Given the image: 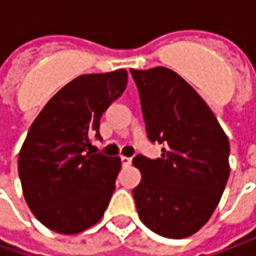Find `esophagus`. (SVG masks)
<instances>
[{
  "instance_id": "esophagus-1",
  "label": "esophagus",
  "mask_w": 256,
  "mask_h": 256,
  "mask_svg": "<svg viewBox=\"0 0 256 256\" xmlns=\"http://www.w3.org/2000/svg\"><path fill=\"white\" fill-rule=\"evenodd\" d=\"M131 162H132V158H130V156H121L122 166H128V165H131Z\"/></svg>"
}]
</instances>
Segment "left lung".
<instances>
[{"instance_id": "1", "label": "left lung", "mask_w": 256, "mask_h": 256, "mask_svg": "<svg viewBox=\"0 0 256 256\" xmlns=\"http://www.w3.org/2000/svg\"><path fill=\"white\" fill-rule=\"evenodd\" d=\"M146 135L165 145L161 158H134L142 180L132 191L141 221L181 240L201 230L230 176V141L196 91L172 70H131Z\"/></svg>"}]
</instances>
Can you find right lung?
Returning a JSON list of instances; mask_svg holds the SVG:
<instances>
[{"label": "right lung", "instance_id": "add662e5", "mask_svg": "<svg viewBox=\"0 0 256 256\" xmlns=\"http://www.w3.org/2000/svg\"><path fill=\"white\" fill-rule=\"evenodd\" d=\"M128 72L80 75L46 102L18 156L25 201L36 220L65 235L102 218L121 170L118 156L92 154L100 120L126 88Z\"/></svg>", "mask_w": 256, "mask_h": 256}]
</instances>
